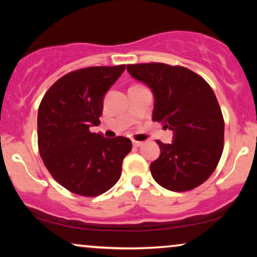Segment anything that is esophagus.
Segmentation results:
<instances>
[{
  "label": "esophagus",
  "instance_id": "34e87169",
  "mask_svg": "<svg viewBox=\"0 0 257 257\" xmlns=\"http://www.w3.org/2000/svg\"><path fill=\"white\" fill-rule=\"evenodd\" d=\"M132 144L135 147H140L143 145V142H138V140H132Z\"/></svg>",
  "mask_w": 257,
  "mask_h": 257
}]
</instances>
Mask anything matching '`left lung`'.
I'll return each mask as SVG.
<instances>
[{"mask_svg":"<svg viewBox=\"0 0 257 257\" xmlns=\"http://www.w3.org/2000/svg\"><path fill=\"white\" fill-rule=\"evenodd\" d=\"M126 69L152 90L153 121L163 122L174 135L172 144L157 140L161 153L150 165L154 180L173 192L203 184L223 151L224 121L212 87L184 66L143 63Z\"/></svg>","mask_w":257,"mask_h":257,"instance_id":"left-lung-1","label":"left lung"}]
</instances>
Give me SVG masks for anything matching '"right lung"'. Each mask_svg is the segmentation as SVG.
Here are the masks:
<instances>
[{
    "label": "right lung",
    "instance_id": "obj_1",
    "mask_svg": "<svg viewBox=\"0 0 257 257\" xmlns=\"http://www.w3.org/2000/svg\"><path fill=\"white\" fill-rule=\"evenodd\" d=\"M125 65L90 66L59 78L44 94L37 115L38 150L52 178L68 191L97 196L119 180L132 143L104 138L90 126L100 124L105 92Z\"/></svg>",
    "mask_w": 257,
    "mask_h": 257
}]
</instances>
